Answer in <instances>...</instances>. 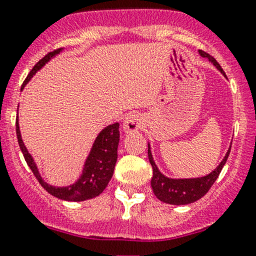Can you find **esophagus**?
I'll return each instance as SVG.
<instances>
[{
    "label": "esophagus",
    "mask_w": 256,
    "mask_h": 256,
    "mask_svg": "<svg viewBox=\"0 0 256 256\" xmlns=\"http://www.w3.org/2000/svg\"><path fill=\"white\" fill-rule=\"evenodd\" d=\"M144 118L138 112H131L125 118L122 122V128L125 132H135L142 128Z\"/></svg>",
    "instance_id": "obj_1"
}]
</instances>
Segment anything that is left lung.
I'll return each instance as SVG.
<instances>
[{
  "mask_svg": "<svg viewBox=\"0 0 256 256\" xmlns=\"http://www.w3.org/2000/svg\"><path fill=\"white\" fill-rule=\"evenodd\" d=\"M200 56L207 58L224 76L226 73L223 72L222 66H219L218 62L209 56L208 53L203 50H198ZM229 154H230V146H229L228 151H226V156L222 160L220 164L210 172V174H206L203 177H196V178H171L167 177L162 174L158 170L157 164H154V156L151 152V146L148 142V160L151 164L152 170H154V176L151 180V187L154 190V196L158 198L161 202L168 203V204L174 206H184L190 204V203L196 202V200H200L206 193L208 192L209 188L213 186L216 180L218 178L220 174L222 168L226 164V160H228Z\"/></svg>",
  "mask_w": 256,
  "mask_h": 256,
  "instance_id": "left-lung-1",
  "label": "left lung"
}]
</instances>
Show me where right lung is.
Here are the masks:
<instances>
[{
  "label": "right lung",
  "mask_w": 256,
  "mask_h": 256,
  "mask_svg": "<svg viewBox=\"0 0 256 256\" xmlns=\"http://www.w3.org/2000/svg\"><path fill=\"white\" fill-rule=\"evenodd\" d=\"M62 50H63V48L52 52V53L47 54L44 58L40 59V60L33 66L30 73L28 74V76L26 78L20 90L24 89L26 85H27L28 82H30V80L33 78V76H34L38 70H40L52 58L58 56ZM118 126H120L118 122H115L112 124V125H108L106 128H104L100 131L99 135L95 138L94 144H92V148H90V152L89 154H88L86 160H85L80 177L76 180V182L73 183V184L63 186V187L50 184V183H48L47 180H43V177L40 176V170H38V166L37 164H36L34 158H33L32 154L28 152L27 147H26V144L22 140L20 124H18V118L16 121V132L18 144H20V151H22L23 156H24L26 162H27V164L30 166V168L32 170L33 174L37 178L38 182L40 183V186H42L48 193H50L54 197L59 198V200H69V202H82V200H92V198L98 197V196L106 188L108 183L112 180L114 170H115L116 161H118V141H120Z\"/></svg>",
  "instance_id": "1"
}]
</instances>
